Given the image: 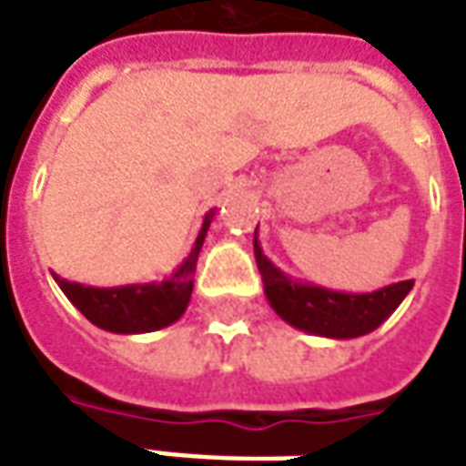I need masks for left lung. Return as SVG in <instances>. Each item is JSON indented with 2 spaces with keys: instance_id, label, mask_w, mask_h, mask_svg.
I'll use <instances>...</instances> for the list:
<instances>
[{
  "instance_id": "1",
  "label": "left lung",
  "mask_w": 466,
  "mask_h": 466,
  "mask_svg": "<svg viewBox=\"0 0 466 466\" xmlns=\"http://www.w3.org/2000/svg\"><path fill=\"white\" fill-rule=\"evenodd\" d=\"M253 253L270 309L293 329L326 339H356L371 333L397 311L414 286V280H399L371 293H344L293 280L266 258L258 243V228L253 236Z\"/></svg>"
}]
</instances>
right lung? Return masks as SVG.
I'll return each mask as SVG.
<instances>
[{"label": "right lung", "mask_w": 466, "mask_h": 466, "mask_svg": "<svg viewBox=\"0 0 466 466\" xmlns=\"http://www.w3.org/2000/svg\"><path fill=\"white\" fill-rule=\"evenodd\" d=\"M213 216L216 210L206 213L203 226L198 230L196 246L190 248L187 258L160 283L153 280V283L95 289V286H82V283L59 279L57 273H52V279L57 280V286L69 301L77 306V311L97 329L112 333H147L165 329L177 321L190 303L193 273H196L198 256H200Z\"/></svg>", "instance_id": "obj_1"}]
</instances>
